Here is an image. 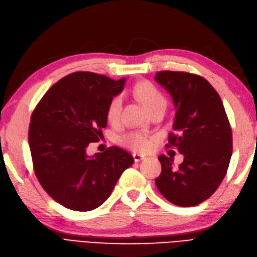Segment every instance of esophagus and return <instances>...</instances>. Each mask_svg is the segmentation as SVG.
Here are the masks:
<instances>
[{"mask_svg":"<svg viewBox=\"0 0 257 257\" xmlns=\"http://www.w3.org/2000/svg\"><path fill=\"white\" fill-rule=\"evenodd\" d=\"M132 156H134L135 162H140V161H142V160H143V159L145 158L144 156H142V155H140V154H134Z\"/></svg>","mask_w":257,"mask_h":257,"instance_id":"esophagus-1","label":"esophagus"}]
</instances>
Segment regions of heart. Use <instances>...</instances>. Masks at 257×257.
<instances>
[{
	"label": "heart",
	"instance_id": "obj_1",
	"mask_svg": "<svg viewBox=\"0 0 257 257\" xmlns=\"http://www.w3.org/2000/svg\"><path fill=\"white\" fill-rule=\"evenodd\" d=\"M135 92L138 98L142 101V103L144 104L148 111L155 109L159 104H166V99L163 95L161 94V92L154 84L149 82L139 83ZM121 106L122 97L120 95H117V96L111 99L107 108V118L110 122L114 123L118 121L121 112ZM121 142L126 147L135 151H139V153H146L153 146L151 140L145 135L140 134V132H130V134L126 135L121 139Z\"/></svg>",
	"mask_w": 257,
	"mask_h": 257
}]
</instances>
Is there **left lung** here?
Segmentation results:
<instances>
[{"mask_svg": "<svg viewBox=\"0 0 257 257\" xmlns=\"http://www.w3.org/2000/svg\"><path fill=\"white\" fill-rule=\"evenodd\" d=\"M156 81L170 94L176 109L166 147L184 156L177 168L162 155L159 192L178 206H194L220 185L232 156V129L219 94L206 79L186 72L161 71Z\"/></svg>", "mask_w": 257, "mask_h": 257, "instance_id": "left-lung-1", "label": "left lung"}]
</instances>
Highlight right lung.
<instances>
[{"label":"right lung","instance_id":"right-lung-1","mask_svg":"<svg viewBox=\"0 0 257 257\" xmlns=\"http://www.w3.org/2000/svg\"><path fill=\"white\" fill-rule=\"evenodd\" d=\"M125 81L72 73L52 85L32 114L28 143L36 177L50 197L72 211L101 205L135 162L116 146L92 157L87 154L89 144L102 136L108 104Z\"/></svg>","mask_w":257,"mask_h":257}]
</instances>
